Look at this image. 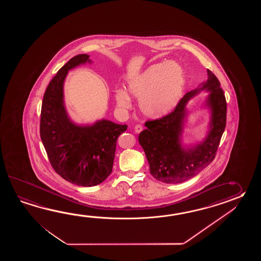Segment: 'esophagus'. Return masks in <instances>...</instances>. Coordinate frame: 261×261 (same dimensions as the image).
<instances>
[{"instance_id":"34e87169","label":"esophagus","mask_w":261,"mask_h":261,"mask_svg":"<svg viewBox=\"0 0 261 261\" xmlns=\"http://www.w3.org/2000/svg\"><path fill=\"white\" fill-rule=\"evenodd\" d=\"M143 126H142V125H141V124H138V125H136V126H135V128H134V130H135V133H141V132H142V130H143Z\"/></svg>"}]
</instances>
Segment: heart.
<instances>
[{
	"label": "heart",
	"instance_id": "obj_1",
	"mask_svg": "<svg viewBox=\"0 0 261 261\" xmlns=\"http://www.w3.org/2000/svg\"><path fill=\"white\" fill-rule=\"evenodd\" d=\"M182 69L174 62H161L148 67L128 84L129 93L141 100V108L149 117H161L172 111L183 93ZM117 105L129 108L132 100L124 90L116 93Z\"/></svg>",
	"mask_w": 261,
	"mask_h": 261
}]
</instances>
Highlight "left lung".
Segmentation results:
<instances>
[{"instance_id":"obj_1","label":"left lung","mask_w":261,"mask_h":261,"mask_svg":"<svg viewBox=\"0 0 261 261\" xmlns=\"http://www.w3.org/2000/svg\"><path fill=\"white\" fill-rule=\"evenodd\" d=\"M207 73L206 82L185 95L173 111L161 118L147 120L144 123L147 128L139 134V143L149 163L150 172L161 182L182 183L194 177L216 158L226 128L227 101L217 76L210 70ZM204 89L211 91L206 104L212 110V128L204 142L185 150L179 141L186 114L184 107L193 95Z\"/></svg>"}]
</instances>
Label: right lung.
I'll return each mask as SVG.
<instances>
[{
  "instance_id": "obj_1",
  "label": "right lung",
  "mask_w": 261,
  "mask_h": 261,
  "mask_svg": "<svg viewBox=\"0 0 261 261\" xmlns=\"http://www.w3.org/2000/svg\"><path fill=\"white\" fill-rule=\"evenodd\" d=\"M74 56L61 67L45 89L40 119V136L50 164L70 183L92 187L112 172L117 141L128 126L106 119L92 126H77L69 119L63 105V82L68 71L90 61Z\"/></svg>"
}]
</instances>
